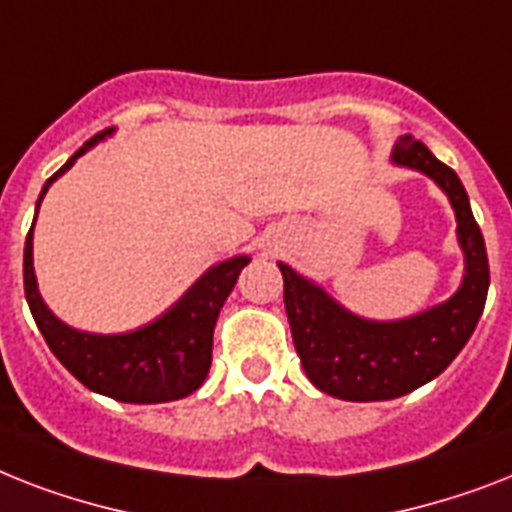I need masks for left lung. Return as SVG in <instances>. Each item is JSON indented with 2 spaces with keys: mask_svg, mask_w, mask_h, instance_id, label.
I'll use <instances>...</instances> for the list:
<instances>
[{
  "mask_svg": "<svg viewBox=\"0 0 512 512\" xmlns=\"http://www.w3.org/2000/svg\"><path fill=\"white\" fill-rule=\"evenodd\" d=\"M394 162L431 176L450 197L465 252V278L458 294L442 305L407 321L376 323L347 313L289 265H278L299 363L321 392L339 400H394L439 376L471 339L489 292L484 236L458 173L413 136L397 141Z\"/></svg>",
  "mask_w": 512,
  "mask_h": 512,
  "instance_id": "left-lung-1",
  "label": "left lung"
}]
</instances>
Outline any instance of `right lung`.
Returning a JSON list of instances; mask_svg holds the SVG:
<instances>
[{
	"instance_id": "1",
	"label": "right lung",
	"mask_w": 512,
	"mask_h": 512,
	"mask_svg": "<svg viewBox=\"0 0 512 512\" xmlns=\"http://www.w3.org/2000/svg\"><path fill=\"white\" fill-rule=\"evenodd\" d=\"M107 134L110 128L91 136L49 178L36 202V213L54 178L62 176L86 149L94 147ZM247 263L249 257H234L215 265L162 318L118 336L83 334L49 313L33 276V226L26 236V252H23V286H26L33 321L39 326L41 336L47 339L49 350L86 389L118 402L152 405V402L181 400L202 386L213 363V331L220 307Z\"/></svg>"
}]
</instances>
